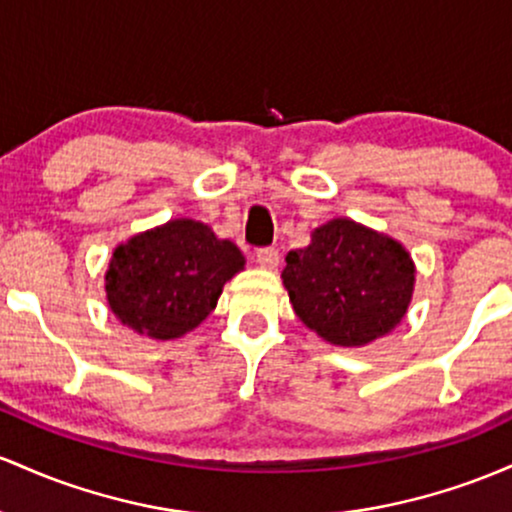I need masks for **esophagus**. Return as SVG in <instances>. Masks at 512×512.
<instances>
[{"instance_id":"34e87169","label":"esophagus","mask_w":512,"mask_h":512,"mask_svg":"<svg viewBox=\"0 0 512 512\" xmlns=\"http://www.w3.org/2000/svg\"><path fill=\"white\" fill-rule=\"evenodd\" d=\"M256 261H258V266L266 268V271H275V268H278V263H280L278 249H258Z\"/></svg>"}]
</instances>
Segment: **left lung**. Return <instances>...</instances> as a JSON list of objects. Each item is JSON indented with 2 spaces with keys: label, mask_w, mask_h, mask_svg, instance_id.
Masks as SVG:
<instances>
[{
  "label": "left lung",
  "mask_w": 512,
  "mask_h": 512,
  "mask_svg": "<svg viewBox=\"0 0 512 512\" xmlns=\"http://www.w3.org/2000/svg\"><path fill=\"white\" fill-rule=\"evenodd\" d=\"M280 278L307 329L331 346L363 348L406 317L416 263L389 234L333 217L285 256Z\"/></svg>",
  "instance_id": "left-lung-1"
}]
</instances>
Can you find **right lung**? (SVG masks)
Returning a JSON list of instances; mask_svg holds the SVG:
<instances>
[{"label": "right lung", "instance_id": "1", "mask_svg": "<svg viewBox=\"0 0 512 512\" xmlns=\"http://www.w3.org/2000/svg\"><path fill=\"white\" fill-rule=\"evenodd\" d=\"M244 266L234 241L176 217L113 249L103 278L108 309L140 336L174 341L210 317L222 287Z\"/></svg>", "mask_w": 512, "mask_h": 512}]
</instances>
